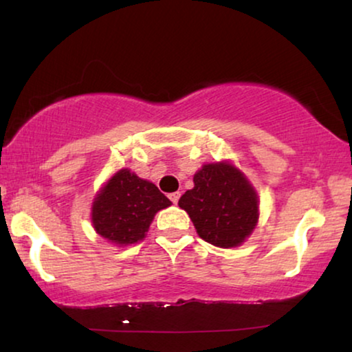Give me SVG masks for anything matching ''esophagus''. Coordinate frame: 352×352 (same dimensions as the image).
I'll return each instance as SVG.
<instances>
[{
    "label": "esophagus",
    "instance_id": "1",
    "mask_svg": "<svg viewBox=\"0 0 352 352\" xmlns=\"http://www.w3.org/2000/svg\"><path fill=\"white\" fill-rule=\"evenodd\" d=\"M168 197H170V200L173 201V204L176 205L177 201H179V197H181V194H179V192H173V194H170Z\"/></svg>",
    "mask_w": 352,
    "mask_h": 352
}]
</instances>
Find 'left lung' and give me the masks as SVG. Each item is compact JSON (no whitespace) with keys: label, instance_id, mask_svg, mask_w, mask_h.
Returning a JSON list of instances; mask_svg holds the SVG:
<instances>
[{"label":"left lung","instance_id":"8db88e82","mask_svg":"<svg viewBox=\"0 0 352 352\" xmlns=\"http://www.w3.org/2000/svg\"><path fill=\"white\" fill-rule=\"evenodd\" d=\"M197 234L221 248L237 247L258 223V197L242 173L229 163L204 165L194 176V189L179 199Z\"/></svg>","mask_w":352,"mask_h":352}]
</instances>
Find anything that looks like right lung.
<instances>
[{
	"label": "right lung",
	"mask_w": 352,
	"mask_h": 352,
	"mask_svg": "<svg viewBox=\"0 0 352 352\" xmlns=\"http://www.w3.org/2000/svg\"><path fill=\"white\" fill-rule=\"evenodd\" d=\"M170 205L155 184L129 170H120L96 197L93 226L99 235L113 243H136L144 239L157 211Z\"/></svg>",
	"instance_id": "add662e5"
}]
</instances>
